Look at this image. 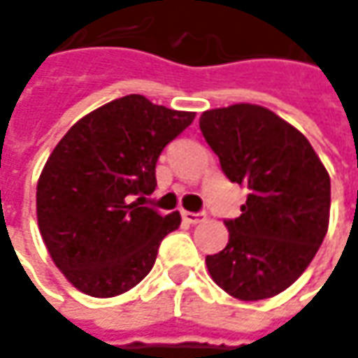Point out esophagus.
Masks as SVG:
<instances>
[{
	"label": "esophagus",
	"instance_id": "obj_1",
	"mask_svg": "<svg viewBox=\"0 0 358 358\" xmlns=\"http://www.w3.org/2000/svg\"><path fill=\"white\" fill-rule=\"evenodd\" d=\"M181 217L185 219L187 223H191V225H197V223H201V221L205 219V213H193V211H183V213H181Z\"/></svg>",
	"mask_w": 358,
	"mask_h": 358
}]
</instances>
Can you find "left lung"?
Instances as JSON below:
<instances>
[{
  "mask_svg": "<svg viewBox=\"0 0 358 358\" xmlns=\"http://www.w3.org/2000/svg\"><path fill=\"white\" fill-rule=\"evenodd\" d=\"M199 127L229 181L249 191L239 217L225 221L227 247L207 255V268L239 301L279 295L327 235L329 173L307 137L261 105L209 109Z\"/></svg>",
  "mask_w": 358,
  "mask_h": 358,
  "instance_id": "1",
  "label": "left lung"
}]
</instances>
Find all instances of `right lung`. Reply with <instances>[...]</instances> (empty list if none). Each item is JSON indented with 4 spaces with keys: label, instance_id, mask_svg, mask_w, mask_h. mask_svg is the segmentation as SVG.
I'll list each match as a JSON object with an SVG mask.
<instances>
[{
    "label": "right lung",
    "instance_id": "obj_1",
    "mask_svg": "<svg viewBox=\"0 0 358 358\" xmlns=\"http://www.w3.org/2000/svg\"><path fill=\"white\" fill-rule=\"evenodd\" d=\"M195 113L125 95L81 117L55 145L37 181V225L53 263L81 293L115 296L155 265L179 211L141 207L157 187L165 145Z\"/></svg>",
    "mask_w": 358,
    "mask_h": 358
}]
</instances>
